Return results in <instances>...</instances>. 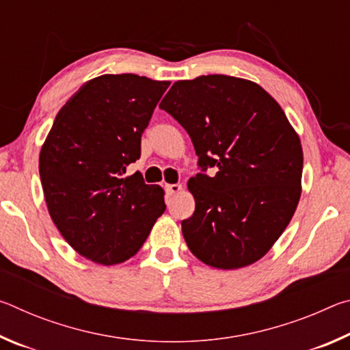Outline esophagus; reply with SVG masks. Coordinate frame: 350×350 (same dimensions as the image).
<instances>
[{"instance_id": "1", "label": "esophagus", "mask_w": 350, "mask_h": 350, "mask_svg": "<svg viewBox=\"0 0 350 350\" xmlns=\"http://www.w3.org/2000/svg\"><path fill=\"white\" fill-rule=\"evenodd\" d=\"M165 189H167L168 196H174V194L182 191V185L180 183H168V185H165Z\"/></svg>"}]
</instances>
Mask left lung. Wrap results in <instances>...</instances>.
Masks as SVG:
<instances>
[{"mask_svg": "<svg viewBox=\"0 0 350 350\" xmlns=\"http://www.w3.org/2000/svg\"><path fill=\"white\" fill-rule=\"evenodd\" d=\"M187 133L199 165L188 180L196 210L182 221L194 256L236 270L259 260L292 221L301 198L303 146L280 103L258 83L230 75L176 81L161 102Z\"/></svg>", "mask_w": 350, "mask_h": 350, "instance_id": "1", "label": "left lung"}]
</instances>
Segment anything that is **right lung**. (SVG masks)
I'll use <instances>...</instances> for the list:
<instances>
[{"label":"right lung","instance_id":"1","mask_svg":"<svg viewBox=\"0 0 350 350\" xmlns=\"http://www.w3.org/2000/svg\"><path fill=\"white\" fill-rule=\"evenodd\" d=\"M170 86L135 74L86 81L63 108L40 151L47 210L74 250L102 265L120 264L144 245L165 205V191L140 173V137Z\"/></svg>","mask_w":350,"mask_h":350}]
</instances>
